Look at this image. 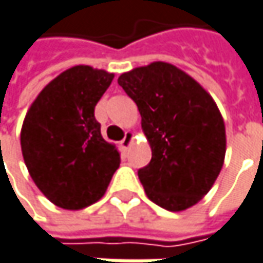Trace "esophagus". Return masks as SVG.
Here are the masks:
<instances>
[{
    "label": "esophagus",
    "mask_w": 263,
    "mask_h": 263,
    "mask_svg": "<svg viewBox=\"0 0 263 263\" xmlns=\"http://www.w3.org/2000/svg\"><path fill=\"white\" fill-rule=\"evenodd\" d=\"M132 140H134V134H132V132H126V134H125V137H123V140L120 141V147H122V150H128L129 146H131Z\"/></svg>",
    "instance_id": "esophagus-1"
}]
</instances>
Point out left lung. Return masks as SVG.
I'll return each instance as SVG.
<instances>
[{"mask_svg": "<svg viewBox=\"0 0 263 263\" xmlns=\"http://www.w3.org/2000/svg\"><path fill=\"white\" fill-rule=\"evenodd\" d=\"M117 83L137 104L152 147L150 162L138 170L148 199L170 211L195 205L223 166L226 135L216 102L166 62L125 72Z\"/></svg>", "mask_w": 263, "mask_h": 263, "instance_id": "1", "label": "left lung"}]
</instances>
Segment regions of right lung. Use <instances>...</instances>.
<instances>
[{
  "mask_svg": "<svg viewBox=\"0 0 263 263\" xmlns=\"http://www.w3.org/2000/svg\"><path fill=\"white\" fill-rule=\"evenodd\" d=\"M113 74L77 65L59 74L32 102L21 146L34 183L54 205L80 210L105 193L120 155L101 135L95 105Z\"/></svg>",
  "mask_w": 263,
  "mask_h": 263,
  "instance_id": "add662e5",
  "label": "right lung"
}]
</instances>
